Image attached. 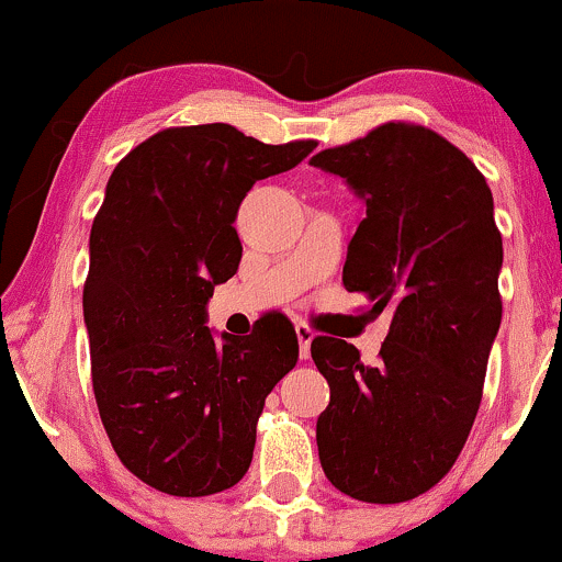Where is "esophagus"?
<instances>
[{
    "label": "esophagus",
    "instance_id": "34e87169",
    "mask_svg": "<svg viewBox=\"0 0 562 562\" xmlns=\"http://www.w3.org/2000/svg\"><path fill=\"white\" fill-rule=\"evenodd\" d=\"M295 335H299V353H301V359H308V353H312V340H314L312 327L299 325V327H295Z\"/></svg>",
    "mask_w": 562,
    "mask_h": 562
}]
</instances>
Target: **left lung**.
<instances>
[{
    "label": "left lung",
    "mask_w": 562,
    "mask_h": 562,
    "mask_svg": "<svg viewBox=\"0 0 562 562\" xmlns=\"http://www.w3.org/2000/svg\"><path fill=\"white\" fill-rule=\"evenodd\" d=\"M367 205L344 285L391 308L378 364L351 344L312 340L330 385L317 420L325 475L375 505L436 486L465 447L502 322L494 198L465 153L415 124H383L308 160Z\"/></svg>",
    "instance_id": "left-lung-1"
}]
</instances>
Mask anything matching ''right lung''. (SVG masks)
<instances>
[{
    "label": "right lung",
    "instance_id": "obj_1",
    "mask_svg": "<svg viewBox=\"0 0 562 562\" xmlns=\"http://www.w3.org/2000/svg\"><path fill=\"white\" fill-rule=\"evenodd\" d=\"M314 147L263 145L229 124L164 128L108 179L83 285L92 385L119 460L158 492L235 486L254 460L263 398L299 362L282 314L240 338L205 327V306L240 267L232 224L243 198Z\"/></svg>",
    "mask_w": 562,
    "mask_h": 562
}]
</instances>
